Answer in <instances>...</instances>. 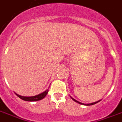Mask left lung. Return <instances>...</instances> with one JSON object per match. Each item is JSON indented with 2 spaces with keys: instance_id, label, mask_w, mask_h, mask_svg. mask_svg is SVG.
I'll return each instance as SVG.
<instances>
[{
  "instance_id": "left-lung-1",
  "label": "left lung",
  "mask_w": 122,
  "mask_h": 122,
  "mask_svg": "<svg viewBox=\"0 0 122 122\" xmlns=\"http://www.w3.org/2000/svg\"><path fill=\"white\" fill-rule=\"evenodd\" d=\"M71 99H72V100H74L75 102H77L78 104H82V105H86V106H92V105L95 104H97V103H98V102H99V101H100V100H98V101H97V102H93V103H91V104H83V103H81V102H79V101H77V100H75V99L72 98V97H71Z\"/></svg>"
}]
</instances>
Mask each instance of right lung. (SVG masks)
Masks as SVG:
<instances>
[{"label": "right lung", "instance_id": "obj_1", "mask_svg": "<svg viewBox=\"0 0 122 122\" xmlns=\"http://www.w3.org/2000/svg\"><path fill=\"white\" fill-rule=\"evenodd\" d=\"M48 92H49V90H45V92H43V93H40V94L37 95H35V96L32 97H24L21 96V95H19L15 93L16 95H17L18 97L22 100H25V101H29V102H34V101H38V100H40L41 99H43V98L45 97L47 93H48Z\"/></svg>", "mask_w": 122, "mask_h": 122}]
</instances>
